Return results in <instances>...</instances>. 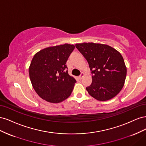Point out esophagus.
I'll list each match as a JSON object with an SVG mask.
<instances>
[{
  "label": "esophagus",
  "mask_w": 146,
  "mask_h": 146,
  "mask_svg": "<svg viewBox=\"0 0 146 146\" xmlns=\"http://www.w3.org/2000/svg\"><path fill=\"white\" fill-rule=\"evenodd\" d=\"M83 76H84V74H83V72H82V73H81V74L80 75V76H79V78H80V80H81V79L83 78Z\"/></svg>",
  "instance_id": "esophagus-1"
}]
</instances>
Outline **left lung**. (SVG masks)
<instances>
[{
	"label": "left lung",
	"mask_w": 146,
	"mask_h": 146,
	"mask_svg": "<svg viewBox=\"0 0 146 146\" xmlns=\"http://www.w3.org/2000/svg\"><path fill=\"white\" fill-rule=\"evenodd\" d=\"M76 47L87 60L92 83L86 89L100 101L113 98L124 85L127 68L121 54L108 45L93 42L76 44Z\"/></svg>",
	"instance_id": "1"
}]
</instances>
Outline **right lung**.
Wrapping results in <instances>:
<instances>
[{
	"label": "right lung",
	"mask_w": 146,
	"mask_h": 146,
	"mask_svg": "<svg viewBox=\"0 0 146 146\" xmlns=\"http://www.w3.org/2000/svg\"><path fill=\"white\" fill-rule=\"evenodd\" d=\"M74 45L50 47L33 56L29 68L30 81L42 99L60 103L71 94L76 80L68 74L66 61L74 50Z\"/></svg>",
	"instance_id": "right-lung-1"
}]
</instances>
